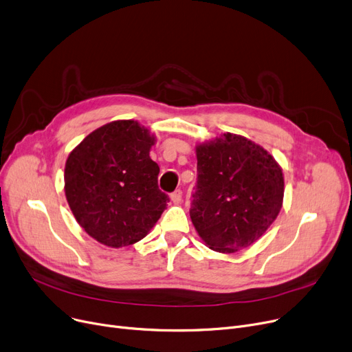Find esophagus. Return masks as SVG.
Returning <instances> with one entry per match:
<instances>
[{"instance_id":"obj_1","label":"esophagus","mask_w":352,"mask_h":352,"mask_svg":"<svg viewBox=\"0 0 352 352\" xmlns=\"http://www.w3.org/2000/svg\"><path fill=\"white\" fill-rule=\"evenodd\" d=\"M182 199V191L181 190H175L173 194H171V201L174 202V204H179Z\"/></svg>"}]
</instances>
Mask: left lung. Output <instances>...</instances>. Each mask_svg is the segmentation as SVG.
Segmentation results:
<instances>
[{
  "label": "left lung",
  "instance_id": "obj_1",
  "mask_svg": "<svg viewBox=\"0 0 352 352\" xmlns=\"http://www.w3.org/2000/svg\"><path fill=\"white\" fill-rule=\"evenodd\" d=\"M195 154L190 215L199 238L223 254L252 245L283 208L281 165L260 144L232 133L197 144Z\"/></svg>",
  "mask_w": 352,
  "mask_h": 352
}]
</instances>
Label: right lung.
I'll use <instances>...</instances> for the list:
<instances>
[{
  "instance_id": "add662e5",
  "label": "right lung",
  "mask_w": 352,
  "mask_h": 352,
  "mask_svg": "<svg viewBox=\"0 0 352 352\" xmlns=\"http://www.w3.org/2000/svg\"><path fill=\"white\" fill-rule=\"evenodd\" d=\"M150 129L134 120L108 122L69 153L64 191L81 228L109 248L133 245L151 231L168 202L150 158Z\"/></svg>"
}]
</instances>
